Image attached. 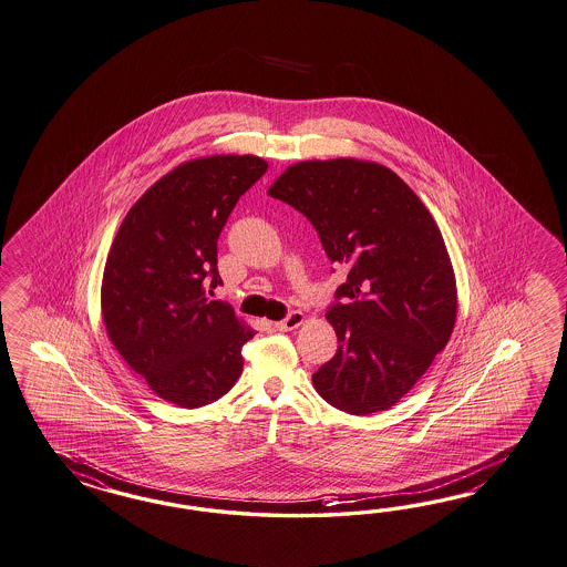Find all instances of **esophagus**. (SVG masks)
Wrapping results in <instances>:
<instances>
[{"instance_id":"esophagus-1","label":"esophagus","mask_w":567,"mask_h":567,"mask_svg":"<svg viewBox=\"0 0 567 567\" xmlns=\"http://www.w3.org/2000/svg\"><path fill=\"white\" fill-rule=\"evenodd\" d=\"M306 322V316L301 313V311H291L285 320H280V322L275 323L276 330H280V332H289V330H295V328H299L301 323Z\"/></svg>"}]
</instances>
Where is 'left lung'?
Instances as JSON below:
<instances>
[{
    "label": "left lung",
    "instance_id": "obj_1",
    "mask_svg": "<svg viewBox=\"0 0 567 567\" xmlns=\"http://www.w3.org/2000/svg\"><path fill=\"white\" fill-rule=\"evenodd\" d=\"M268 196L307 216L328 260L349 268L326 313L338 351L313 373L318 394L351 414L394 406L456 323V278L433 216L394 171L357 158L291 165Z\"/></svg>",
    "mask_w": 567,
    "mask_h": 567
}]
</instances>
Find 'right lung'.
Listing matches in <instances>:
<instances>
[{
	"instance_id": "add662e5",
	"label": "right lung",
	"mask_w": 567,
	"mask_h": 567,
	"mask_svg": "<svg viewBox=\"0 0 567 567\" xmlns=\"http://www.w3.org/2000/svg\"><path fill=\"white\" fill-rule=\"evenodd\" d=\"M268 163L216 154L173 168L130 208L109 251L101 309L113 347L158 399L198 409L227 394L254 338L220 285L216 241Z\"/></svg>"
}]
</instances>
